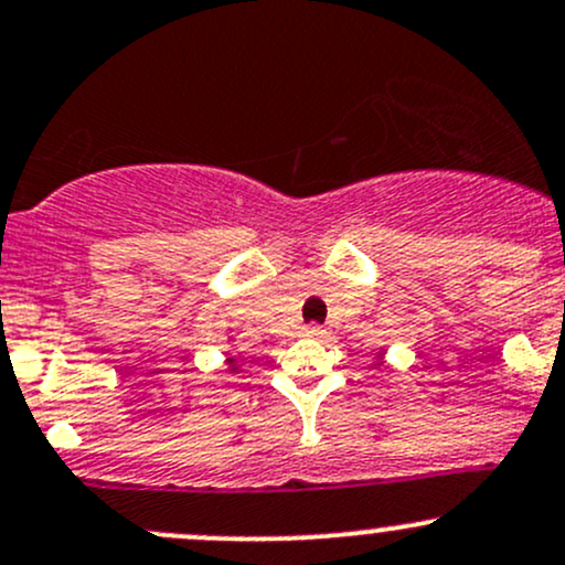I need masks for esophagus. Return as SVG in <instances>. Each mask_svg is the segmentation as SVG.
<instances>
[{
    "mask_svg": "<svg viewBox=\"0 0 565 565\" xmlns=\"http://www.w3.org/2000/svg\"><path fill=\"white\" fill-rule=\"evenodd\" d=\"M306 332H308V335H313V338H322L324 328H322V324H308Z\"/></svg>",
    "mask_w": 565,
    "mask_h": 565,
    "instance_id": "esophagus-1",
    "label": "esophagus"
}]
</instances>
